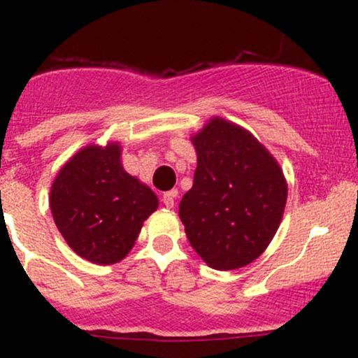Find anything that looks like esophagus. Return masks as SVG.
<instances>
[{"label": "esophagus", "instance_id": "obj_1", "mask_svg": "<svg viewBox=\"0 0 358 358\" xmlns=\"http://www.w3.org/2000/svg\"><path fill=\"white\" fill-rule=\"evenodd\" d=\"M176 195H178V192H176V190H171V192H168V193H165V195H163L162 200H163V203H165L166 208H173Z\"/></svg>", "mask_w": 358, "mask_h": 358}]
</instances>
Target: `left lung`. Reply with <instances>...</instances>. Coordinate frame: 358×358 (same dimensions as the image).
<instances>
[{
	"label": "left lung",
	"mask_w": 358,
	"mask_h": 358,
	"mask_svg": "<svg viewBox=\"0 0 358 358\" xmlns=\"http://www.w3.org/2000/svg\"><path fill=\"white\" fill-rule=\"evenodd\" d=\"M193 187L178 215L213 269H239L264 252L281 224L287 185L274 156L244 127L212 117L192 138Z\"/></svg>",
	"instance_id": "8db88e82"
}]
</instances>
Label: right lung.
<instances>
[{
  "label": "right lung",
  "mask_w": 358,
  "mask_h": 358,
  "mask_svg": "<svg viewBox=\"0 0 358 358\" xmlns=\"http://www.w3.org/2000/svg\"><path fill=\"white\" fill-rule=\"evenodd\" d=\"M156 208L155 192L122 168L117 143L82 148L52 183L57 229L73 252L96 264L124 259Z\"/></svg>",
  "instance_id": "add662e5"
}]
</instances>
